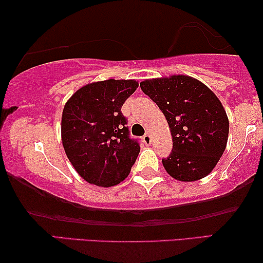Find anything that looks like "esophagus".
I'll use <instances>...</instances> for the list:
<instances>
[{"mask_svg": "<svg viewBox=\"0 0 263 263\" xmlns=\"http://www.w3.org/2000/svg\"><path fill=\"white\" fill-rule=\"evenodd\" d=\"M142 141H143V143H146V145H149V143L152 142V138H151V135L148 134V133L142 136Z\"/></svg>", "mask_w": 263, "mask_h": 263, "instance_id": "1", "label": "esophagus"}]
</instances>
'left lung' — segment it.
Returning a JSON list of instances; mask_svg holds the SVG:
<instances>
[{
  "label": "left lung",
  "instance_id": "left-lung-1",
  "mask_svg": "<svg viewBox=\"0 0 263 263\" xmlns=\"http://www.w3.org/2000/svg\"><path fill=\"white\" fill-rule=\"evenodd\" d=\"M166 117L172 151L163 159L165 170L182 182L206 177L226 148L229 120L217 96L186 75L152 79L140 84Z\"/></svg>",
  "mask_w": 263,
  "mask_h": 263
}]
</instances>
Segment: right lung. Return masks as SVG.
I'll list each match as a JSON object with an SVG mask.
<instances>
[{
	"label": "right lung",
	"mask_w": 263,
	"mask_h": 263,
	"mask_svg": "<svg viewBox=\"0 0 263 263\" xmlns=\"http://www.w3.org/2000/svg\"><path fill=\"white\" fill-rule=\"evenodd\" d=\"M138 87L135 80L93 82L78 89L64 105V151L78 174L91 184L121 183L139 156L138 140L130 138L121 111Z\"/></svg>",
	"instance_id": "add662e5"
}]
</instances>
